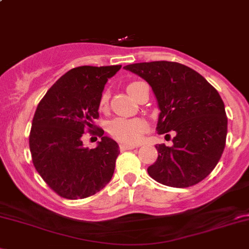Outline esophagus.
<instances>
[{"instance_id": "1", "label": "esophagus", "mask_w": 249, "mask_h": 249, "mask_svg": "<svg viewBox=\"0 0 249 249\" xmlns=\"http://www.w3.org/2000/svg\"><path fill=\"white\" fill-rule=\"evenodd\" d=\"M135 147H137V146H135V145H132V143H125V142L120 143V148H121V151L133 150V148H135Z\"/></svg>"}]
</instances>
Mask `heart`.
Returning a JSON list of instances; mask_svg holds the SVG:
<instances>
[{
	"mask_svg": "<svg viewBox=\"0 0 249 249\" xmlns=\"http://www.w3.org/2000/svg\"><path fill=\"white\" fill-rule=\"evenodd\" d=\"M139 84V81L130 83L127 86L128 93L132 96L135 86ZM107 103V93L104 92L99 99V107L103 109ZM146 129V122L142 119H125V117H117L112 120L109 124L110 134L117 140L124 142H137L142 138L143 130Z\"/></svg>",
	"mask_w": 249,
	"mask_h": 249,
	"instance_id": "obj_1",
	"label": "heart"
}]
</instances>
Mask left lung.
Masks as SVG:
<instances>
[{
	"mask_svg": "<svg viewBox=\"0 0 249 249\" xmlns=\"http://www.w3.org/2000/svg\"><path fill=\"white\" fill-rule=\"evenodd\" d=\"M124 69L152 89L160 110L156 130L176 133L171 146H156L158 158L147 168L148 175L176 188L199 183L217 165L227 139L228 119L217 89L178 62L133 63Z\"/></svg>",
	"mask_w": 249,
	"mask_h": 249,
	"instance_id": "left-lung-1",
	"label": "left lung"
}]
</instances>
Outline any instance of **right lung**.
Returning <instances> with one entry per match:
<instances>
[{
  "label": "right lung",
  "mask_w": 249,
  "mask_h": 249,
  "mask_svg": "<svg viewBox=\"0 0 249 249\" xmlns=\"http://www.w3.org/2000/svg\"><path fill=\"white\" fill-rule=\"evenodd\" d=\"M121 66H83L61 76L38 104L30 133L36 170L62 198L84 199L103 189L114 175L119 145L103 137L94 148L81 137L98 119L99 99L107 79Z\"/></svg>",
  "instance_id": "obj_1"
}]
</instances>
